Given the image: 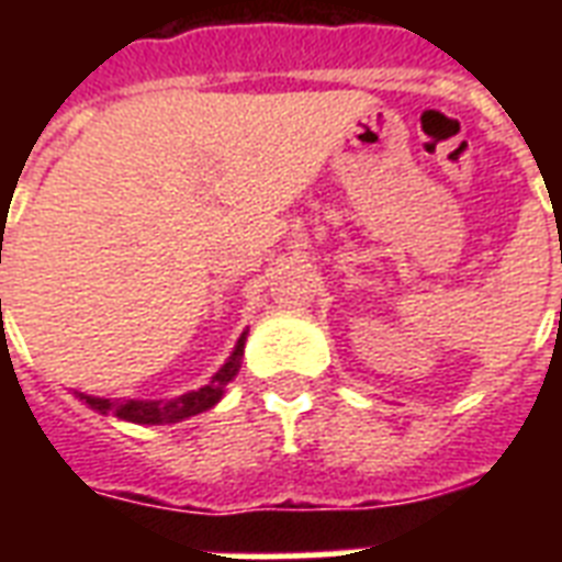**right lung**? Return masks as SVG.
Here are the masks:
<instances>
[{
    "mask_svg": "<svg viewBox=\"0 0 562 562\" xmlns=\"http://www.w3.org/2000/svg\"><path fill=\"white\" fill-rule=\"evenodd\" d=\"M245 341L247 329L238 335L236 347L229 352V359L215 370L210 382L198 387V391H189L183 396H175V400H104V396H90V393H78L75 396L90 405L92 411L99 414H113L119 419H127V423H139V426H169V423H180V419L194 417V414H203L210 411L212 405H218L227 384L236 379L238 368H241V356H245Z\"/></svg>",
    "mask_w": 562,
    "mask_h": 562,
    "instance_id": "1",
    "label": "right lung"
}]
</instances>
